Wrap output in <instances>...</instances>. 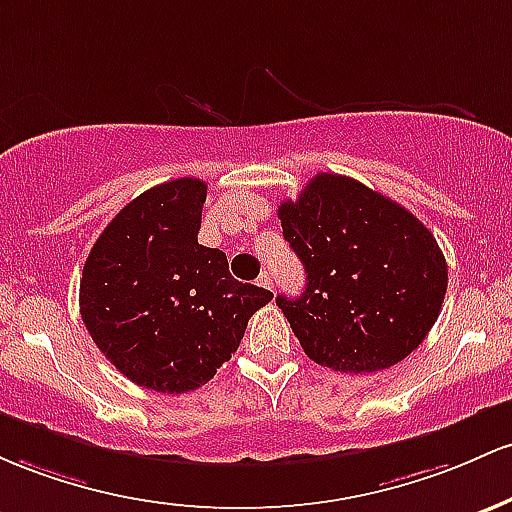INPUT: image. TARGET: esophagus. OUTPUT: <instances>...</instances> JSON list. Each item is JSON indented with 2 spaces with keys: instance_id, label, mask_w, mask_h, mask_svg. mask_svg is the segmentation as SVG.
Segmentation results:
<instances>
[{
  "instance_id": "1",
  "label": "esophagus",
  "mask_w": 512,
  "mask_h": 512,
  "mask_svg": "<svg viewBox=\"0 0 512 512\" xmlns=\"http://www.w3.org/2000/svg\"><path fill=\"white\" fill-rule=\"evenodd\" d=\"M256 283L261 287H266V290H273V278H271V273H268V271H263L261 275H258Z\"/></svg>"
}]
</instances>
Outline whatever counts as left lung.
I'll return each instance as SVG.
<instances>
[{"instance_id": "1", "label": "left lung", "mask_w": 512, "mask_h": 512, "mask_svg": "<svg viewBox=\"0 0 512 512\" xmlns=\"http://www.w3.org/2000/svg\"><path fill=\"white\" fill-rule=\"evenodd\" d=\"M278 217L307 287L275 302L307 358L360 375L421 346L445 300L447 263L418 217L338 174L314 176Z\"/></svg>"}]
</instances>
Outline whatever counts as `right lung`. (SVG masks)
<instances>
[{"instance_id": "right-lung-1", "label": "right lung", "mask_w": 512, "mask_h": 512, "mask_svg": "<svg viewBox=\"0 0 512 512\" xmlns=\"http://www.w3.org/2000/svg\"><path fill=\"white\" fill-rule=\"evenodd\" d=\"M208 186L149 188L108 222L84 263L79 309L99 350L128 380L193 392L232 358L271 290L239 283L225 251L198 244Z\"/></svg>"}]
</instances>
